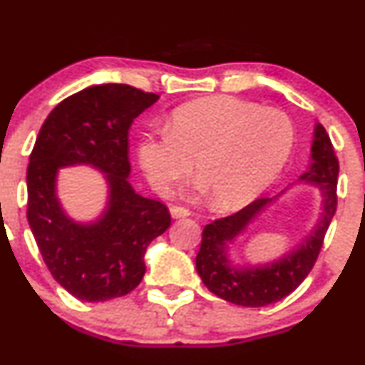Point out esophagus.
Returning a JSON list of instances; mask_svg holds the SVG:
<instances>
[{"label": "esophagus", "mask_w": 365, "mask_h": 365, "mask_svg": "<svg viewBox=\"0 0 365 365\" xmlns=\"http://www.w3.org/2000/svg\"><path fill=\"white\" fill-rule=\"evenodd\" d=\"M170 214L173 219H180V217L190 216V210H188L187 207H182V205H171Z\"/></svg>", "instance_id": "34e87169"}]
</instances>
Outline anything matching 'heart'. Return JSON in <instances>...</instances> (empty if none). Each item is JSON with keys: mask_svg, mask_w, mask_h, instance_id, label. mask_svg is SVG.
Listing matches in <instances>:
<instances>
[{"mask_svg": "<svg viewBox=\"0 0 365 365\" xmlns=\"http://www.w3.org/2000/svg\"><path fill=\"white\" fill-rule=\"evenodd\" d=\"M294 127L279 108L235 96H205L171 113L168 133L140 139L138 160L166 194L192 171L219 209H238L269 188L292 153Z\"/></svg>", "mask_w": 365, "mask_h": 365, "instance_id": "b5f03b06", "label": "heart"}]
</instances>
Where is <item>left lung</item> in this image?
Here are the masks:
<instances>
[{"instance_id":"1","label":"left lung","mask_w":365,"mask_h":365,"mask_svg":"<svg viewBox=\"0 0 365 365\" xmlns=\"http://www.w3.org/2000/svg\"><path fill=\"white\" fill-rule=\"evenodd\" d=\"M336 180L338 160L331 140L322 124L314 125L311 144V165L297 182L314 185L322 194V216L313 231L274 262L263 265H235L227 257L230 245L253 225L269 205L279 200L287 190H282L272 199H258L232 216L217 219L202 231V245L195 258V267L202 282L210 292L232 304L247 308H262L284 299L313 269L324 235L336 210Z\"/></svg>"}]
</instances>
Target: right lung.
Returning a JSON list of instances; mask_svg holds the SVG:
<instances>
[{"mask_svg": "<svg viewBox=\"0 0 365 365\" xmlns=\"http://www.w3.org/2000/svg\"><path fill=\"white\" fill-rule=\"evenodd\" d=\"M158 98L117 83L88 86L57 105L35 140L27 168L30 230L52 277L81 301L134 291L149 243L171 225L165 204L129 183V129ZM78 164L98 169L109 188L104 212L90 223L69 218L56 197L58 170Z\"/></svg>", "mask_w": 365, "mask_h": 365, "instance_id": "add662e5", "label": "right lung"}]
</instances>
